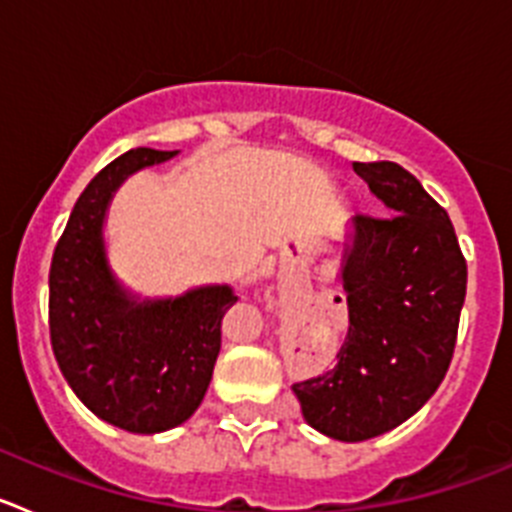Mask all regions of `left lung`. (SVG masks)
<instances>
[{
	"label": "left lung",
	"instance_id": "left-lung-1",
	"mask_svg": "<svg viewBox=\"0 0 512 512\" xmlns=\"http://www.w3.org/2000/svg\"><path fill=\"white\" fill-rule=\"evenodd\" d=\"M354 171L390 217L351 220L338 269L348 302L338 364L292 384L307 425L346 443L392 431L431 400L467 295L454 225L423 184L395 161Z\"/></svg>",
	"mask_w": 512,
	"mask_h": 512
}]
</instances>
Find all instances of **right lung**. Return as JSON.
<instances>
[{"instance_id":"right-lung-1","label":"right lung","mask_w":512,"mask_h":512,"mask_svg":"<svg viewBox=\"0 0 512 512\" xmlns=\"http://www.w3.org/2000/svg\"><path fill=\"white\" fill-rule=\"evenodd\" d=\"M179 151L133 148L104 166L71 210L53 253L51 343L63 377L104 423L161 433L200 408L220 354V323L235 305L230 284L176 297H140L107 259L104 220L125 179Z\"/></svg>"}]
</instances>
